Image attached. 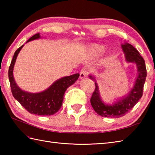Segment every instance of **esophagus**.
Here are the masks:
<instances>
[{"instance_id": "obj_1", "label": "esophagus", "mask_w": 155, "mask_h": 155, "mask_svg": "<svg viewBox=\"0 0 155 155\" xmlns=\"http://www.w3.org/2000/svg\"><path fill=\"white\" fill-rule=\"evenodd\" d=\"M88 73H89V70L87 68H83L81 69V72H80V78H84L87 77Z\"/></svg>"}]
</instances>
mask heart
<instances>
[{"label":"heart","mask_w":155,"mask_h":155,"mask_svg":"<svg viewBox=\"0 0 155 155\" xmlns=\"http://www.w3.org/2000/svg\"><path fill=\"white\" fill-rule=\"evenodd\" d=\"M104 50H105V47L103 45H94L92 46L91 47V51H93V52L94 54H97V55H99L102 54L104 51Z\"/></svg>","instance_id":"1"}]
</instances>
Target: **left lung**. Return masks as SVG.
<instances>
[{"label":"left lung","instance_id":"left-lung-1","mask_svg":"<svg viewBox=\"0 0 155 155\" xmlns=\"http://www.w3.org/2000/svg\"><path fill=\"white\" fill-rule=\"evenodd\" d=\"M122 48L125 54L127 61L136 63L139 74L133 88L130 91L129 94L113 105L106 104L101 101L98 84L95 81L94 77H92L91 75L89 76L91 79L95 81L94 84L96 87L91 98V103L95 112L101 117L110 118L123 117L132 109L143 96V87L147 77L145 62L139 51L133 45L125 43L122 45Z\"/></svg>","mask_w":155,"mask_h":155}]
</instances>
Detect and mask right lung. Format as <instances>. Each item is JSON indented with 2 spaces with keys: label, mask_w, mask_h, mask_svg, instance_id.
Listing matches in <instances>:
<instances>
[{
  "label": "right lung",
  "mask_w": 155,
  "mask_h": 155,
  "mask_svg": "<svg viewBox=\"0 0 155 155\" xmlns=\"http://www.w3.org/2000/svg\"><path fill=\"white\" fill-rule=\"evenodd\" d=\"M41 37L39 33L35 34L27 42ZM24 45L15 52L8 69V78L13 97L28 113L42 116L52 115L57 113L62 106L64 94L68 87L75 83L79 74H74L58 79L43 92L39 93H29L22 91L16 85L13 77V68L16 57Z\"/></svg>",
  "instance_id": "right-lung-1"
}]
</instances>
